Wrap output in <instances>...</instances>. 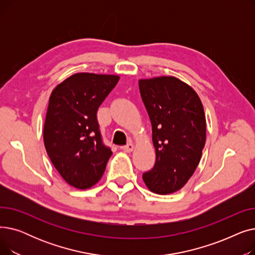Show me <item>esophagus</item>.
I'll return each instance as SVG.
<instances>
[{"label":"esophagus","instance_id":"esophagus-1","mask_svg":"<svg viewBox=\"0 0 255 255\" xmlns=\"http://www.w3.org/2000/svg\"><path fill=\"white\" fill-rule=\"evenodd\" d=\"M133 149H134V144H133L132 142H129L127 143L126 145L123 146V150L126 152V153H130L133 151Z\"/></svg>","mask_w":255,"mask_h":255}]
</instances>
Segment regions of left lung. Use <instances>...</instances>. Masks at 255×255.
Returning <instances> with one entry per match:
<instances>
[{
  "instance_id": "obj_1",
  "label": "left lung",
  "mask_w": 255,
  "mask_h": 255,
  "mask_svg": "<svg viewBox=\"0 0 255 255\" xmlns=\"http://www.w3.org/2000/svg\"><path fill=\"white\" fill-rule=\"evenodd\" d=\"M152 124L154 167L142 180L149 190L170 194L193 175L206 143V116L197 93L175 76L138 80Z\"/></svg>"
}]
</instances>
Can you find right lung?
Segmentation results:
<instances>
[{"instance_id":"add662e5","label":"right lung","mask_w":255,"mask_h":255,"mask_svg":"<svg viewBox=\"0 0 255 255\" xmlns=\"http://www.w3.org/2000/svg\"><path fill=\"white\" fill-rule=\"evenodd\" d=\"M119 79L114 74L80 72L51 92L44 145L61 177L77 189H89L98 183L113 154L102 142L97 111Z\"/></svg>"}]
</instances>
